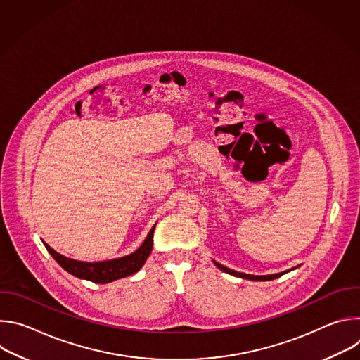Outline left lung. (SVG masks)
<instances>
[{"mask_svg": "<svg viewBox=\"0 0 360 360\" xmlns=\"http://www.w3.org/2000/svg\"><path fill=\"white\" fill-rule=\"evenodd\" d=\"M214 264H215L221 271H224V272H226V274H229V275H233V276H238V278H242V279H249V281H272V279H276V278L282 276V275L286 274V272H290V271L296 269V268H292V269H289V271H285V272H281V274H274V275H249V274H242V272H236V271H233V269H229V268H226V266H224V265H221V264H218V262H215V261H214Z\"/></svg>", "mask_w": 360, "mask_h": 360, "instance_id": "left-lung-1", "label": "left lung"}]
</instances>
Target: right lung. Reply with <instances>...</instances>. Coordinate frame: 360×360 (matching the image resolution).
<instances>
[{
	"mask_svg": "<svg viewBox=\"0 0 360 360\" xmlns=\"http://www.w3.org/2000/svg\"><path fill=\"white\" fill-rule=\"evenodd\" d=\"M155 225H153V228L149 231L143 243L135 252H132L127 256H122V258L102 261V262L75 261V259L67 258V256L58 253L57 250H54L45 242H44V245H45L46 250L51 253V256H53V258L60 264V266L64 268L68 274H71L79 279L91 281L94 283H110L112 281L134 275L143 266V264L146 262L148 256L150 255V250H152L153 231H155Z\"/></svg>",
	"mask_w": 360,
	"mask_h": 360,
	"instance_id": "obj_1",
	"label": "right lung"
}]
</instances>
